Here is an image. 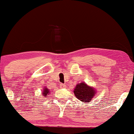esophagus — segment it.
<instances>
[{"label": "esophagus", "mask_w": 134, "mask_h": 134, "mask_svg": "<svg viewBox=\"0 0 134 134\" xmlns=\"http://www.w3.org/2000/svg\"><path fill=\"white\" fill-rule=\"evenodd\" d=\"M60 87H61V88H65L66 85H64V84L61 83V84H60Z\"/></svg>", "instance_id": "1"}]
</instances>
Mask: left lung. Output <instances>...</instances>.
<instances>
[{
  "instance_id": "1",
  "label": "left lung",
  "mask_w": 134,
  "mask_h": 134,
  "mask_svg": "<svg viewBox=\"0 0 134 134\" xmlns=\"http://www.w3.org/2000/svg\"><path fill=\"white\" fill-rule=\"evenodd\" d=\"M73 92L78 99L82 102L88 103L95 96L96 91L94 88L88 86L84 82H82L76 85Z\"/></svg>"
}]
</instances>
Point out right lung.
I'll use <instances>...</instances> for the list:
<instances>
[{
    "label": "right lung",
    "mask_w": 134,
    "mask_h": 134,
    "mask_svg": "<svg viewBox=\"0 0 134 134\" xmlns=\"http://www.w3.org/2000/svg\"><path fill=\"white\" fill-rule=\"evenodd\" d=\"M43 93H42V94H43V96H47V94L49 93V89H47V88H44V89H43Z\"/></svg>",
    "instance_id": "obj_1"
}]
</instances>
